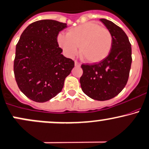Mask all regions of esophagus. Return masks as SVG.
<instances>
[{"label": "esophagus", "instance_id": "34e87169", "mask_svg": "<svg viewBox=\"0 0 149 149\" xmlns=\"http://www.w3.org/2000/svg\"><path fill=\"white\" fill-rule=\"evenodd\" d=\"M75 66H81V63H80L79 62L77 61H75Z\"/></svg>", "mask_w": 149, "mask_h": 149}]
</instances>
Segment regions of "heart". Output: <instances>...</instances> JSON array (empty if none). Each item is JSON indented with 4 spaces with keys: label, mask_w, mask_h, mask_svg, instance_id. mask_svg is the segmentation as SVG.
<instances>
[{
    "label": "heart",
    "mask_w": 149,
    "mask_h": 149,
    "mask_svg": "<svg viewBox=\"0 0 149 149\" xmlns=\"http://www.w3.org/2000/svg\"><path fill=\"white\" fill-rule=\"evenodd\" d=\"M57 41L68 56H76L80 47V55L83 60L97 63L109 55L113 37L109 29L89 22L68 29L67 35L60 34Z\"/></svg>",
    "instance_id": "1"
}]
</instances>
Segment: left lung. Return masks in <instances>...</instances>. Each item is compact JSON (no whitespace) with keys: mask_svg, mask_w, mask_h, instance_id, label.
Masks as SVG:
<instances>
[{"mask_svg":"<svg viewBox=\"0 0 149 149\" xmlns=\"http://www.w3.org/2000/svg\"><path fill=\"white\" fill-rule=\"evenodd\" d=\"M113 37L109 55L93 64H82L80 83L83 93L91 98L104 101L117 96L128 81L132 64V47L122 28L112 21L100 19Z\"/></svg>","mask_w":149,"mask_h":149,"instance_id":"8db88e82","label":"left lung"}]
</instances>
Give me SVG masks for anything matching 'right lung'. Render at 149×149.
Segmentation results:
<instances>
[{
    "label": "right lung",
    "instance_id": "right-lung-1",
    "mask_svg": "<svg viewBox=\"0 0 149 149\" xmlns=\"http://www.w3.org/2000/svg\"><path fill=\"white\" fill-rule=\"evenodd\" d=\"M66 23L42 19L27 27L16 45L14 74L18 88L28 98L45 102L62 91L74 61L61 54L58 33Z\"/></svg>",
    "mask_w": 149,
    "mask_h": 149
}]
</instances>
